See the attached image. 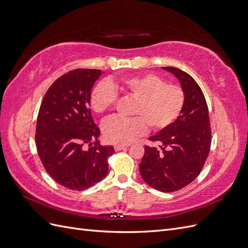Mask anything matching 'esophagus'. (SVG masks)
I'll list each match as a JSON object with an SVG mask.
<instances>
[{"instance_id":"obj_1","label":"esophagus","mask_w":248,"mask_h":248,"mask_svg":"<svg viewBox=\"0 0 248 248\" xmlns=\"http://www.w3.org/2000/svg\"><path fill=\"white\" fill-rule=\"evenodd\" d=\"M126 148H128V145H123V144L115 145V150H116V151H120V150H123V149H126Z\"/></svg>"}]
</instances>
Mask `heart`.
Segmentation results:
<instances>
[{
	"label": "heart",
	"mask_w": 248,
	"mask_h": 248,
	"mask_svg": "<svg viewBox=\"0 0 248 248\" xmlns=\"http://www.w3.org/2000/svg\"><path fill=\"white\" fill-rule=\"evenodd\" d=\"M117 93L134 100L131 119L115 118L103 124L107 140L116 144H129L144 134L147 125L153 130L170 126L180 116L185 95L177 85L166 84L154 74H138L119 80L101 81L90 94V107L101 115L114 106Z\"/></svg>",
	"instance_id": "obj_1"
}]
</instances>
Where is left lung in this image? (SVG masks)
<instances>
[{
  "label": "left lung",
  "instance_id": "8db88e82",
  "mask_svg": "<svg viewBox=\"0 0 248 248\" xmlns=\"http://www.w3.org/2000/svg\"><path fill=\"white\" fill-rule=\"evenodd\" d=\"M176 77L185 95L181 114L170 126L149 140L140 163L144 181L156 190L172 192L191 183L201 172L211 146V128L205 96L188 73L175 67H161Z\"/></svg>",
  "mask_w": 248,
  "mask_h": 248
}]
</instances>
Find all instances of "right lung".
Listing matches in <instances>:
<instances>
[{
	"label": "right lung",
	"mask_w": 248,
	"mask_h": 248,
	"mask_svg": "<svg viewBox=\"0 0 248 248\" xmlns=\"http://www.w3.org/2000/svg\"><path fill=\"white\" fill-rule=\"evenodd\" d=\"M103 71L74 69L60 77L44 96L36 126V146L44 169L71 190H85L108 172L112 146L99 144L90 94ZM85 144H89L86 149Z\"/></svg>",
	"instance_id": "1"
}]
</instances>
